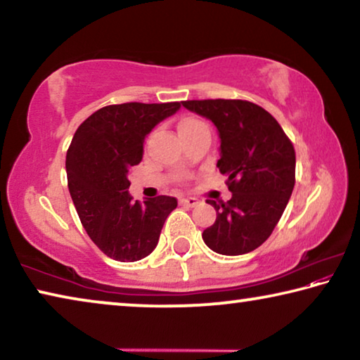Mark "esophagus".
<instances>
[{"label": "esophagus", "mask_w": 360, "mask_h": 360, "mask_svg": "<svg viewBox=\"0 0 360 360\" xmlns=\"http://www.w3.org/2000/svg\"><path fill=\"white\" fill-rule=\"evenodd\" d=\"M179 203L184 205V206H188V208H193V206L198 205V198H195V197H182L179 200Z\"/></svg>", "instance_id": "1"}]
</instances>
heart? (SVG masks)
<instances>
[{
  "label": "heart",
  "instance_id": "1",
  "mask_svg": "<svg viewBox=\"0 0 360 360\" xmlns=\"http://www.w3.org/2000/svg\"><path fill=\"white\" fill-rule=\"evenodd\" d=\"M198 125H203V122H200L197 119H192V117H187V119H182L178 125V130L179 131H184L188 129H193V127H198Z\"/></svg>",
  "mask_w": 360,
  "mask_h": 360
}]
</instances>
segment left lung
Segmentation results:
<instances>
[{
  "label": "left lung",
  "mask_w": 360,
  "mask_h": 360,
  "mask_svg": "<svg viewBox=\"0 0 360 360\" xmlns=\"http://www.w3.org/2000/svg\"><path fill=\"white\" fill-rule=\"evenodd\" d=\"M188 111L211 120L221 139L217 168L227 176L231 198L208 200L216 222L203 241L222 255L257 249L281 219L295 184V150L281 125L264 108L243 100L182 101Z\"/></svg>",
  "instance_id": "1"
}]
</instances>
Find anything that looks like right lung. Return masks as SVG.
Here are the masks:
<instances>
[{
  "mask_svg": "<svg viewBox=\"0 0 360 360\" xmlns=\"http://www.w3.org/2000/svg\"><path fill=\"white\" fill-rule=\"evenodd\" d=\"M174 103H124L98 109L72 136L66 154L68 188L87 235L108 257L136 262L154 251L178 200L168 195L133 202L129 169L143 160L155 125L179 111Z\"/></svg>",
  "mask_w": 360,
  "mask_h": 360,
  "instance_id": "1",
  "label": "right lung"
}]
</instances>
